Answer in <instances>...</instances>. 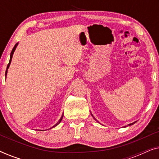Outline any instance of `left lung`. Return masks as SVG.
<instances>
[{
    "mask_svg": "<svg viewBox=\"0 0 159 159\" xmlns=\"http://www.w3.org/2000/svg\"><path fill=\"white\" fill-rule=\"evenodd\" d=\"M92 116H93V115H92ZM135 122H136V121H135ZM135 122H133V123H132V124H130V125H133V124H134V123H135Z\"/></svg>",
    "mask_w": 159,
    "mask_h": 159,
    "instance_id": "1",
    "label": "left lung"
}]
</instances>
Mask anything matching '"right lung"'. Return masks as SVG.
Returning a JSON list of instances; mask_svg holds the SVG:
<instances>
[{
    "instance_id": "right-lung-1",
    "label": "right lung",
    "mask_w": 159,
    "mask_h": 159,
    "mask_svg": "<svg viewBox=\"0 0 159 159\" xmlns=\"http://www.w3.org/2000/svg\"><path fill=\"white\" fill-rule=\"evenodd\" d=\"M17 45H18V43H16V45H14V48L12 49V51H11V55H10V61H9V63H8V66H7V69H6V75H7V70H8V67H9V66H10V64H11V58H12V56H13V54H14V51H15V49H16V46ZM62 118H63V116H61V118L60 119V120L58 121L57 122V124H56V125H55L53 126V127H56V126H57L58 124H59L60 122H61V121L62 120Z\"/></svg>"
}]
</instances>
